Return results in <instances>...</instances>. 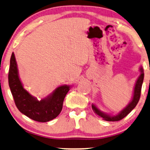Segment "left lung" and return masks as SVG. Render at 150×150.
Listing matches in <instances>:
<instances>
[{"label":"left lung","mask_w":150,"mask_h":150,"mask_svg":"<svg viewBox=\"0 0 150 150\" xmlns=\"http://www.w3.org/2000/svg\"><path fill=\"white\" fill-rule=\"evenodd\" d=\"M140 76L138 77L137 81H136V86H135L134 88V97H133L132 101L129 103V105L127 106L125 109H123L119 114L115 116H110L108 115H106L103 112H101L100 110L96 107L95 105H92V108L93 111L95 112V113L97 115L99 116V117H101L103 120H106V121L109 122H116L119 121L123 119L124 117H125L132 110L134 109L135 107L136 106L137 103L139 101L140 97V93H141V88H142V85H143V79H144V72L143 68H140Z\"/></svg>","instance_id":"1"}]
</instances>
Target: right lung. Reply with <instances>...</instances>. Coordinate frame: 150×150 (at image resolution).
<instances>
[{
    "label": "right lung",
    "instance_id": "add662e5",
    "mask_svg": "<svg viewBox=\"0 0 150 150\" xmlns=\"http://www.w3.org/2000/svg\"><path fill=\"white\" fill-rule=\"evenodd\" d=\"M8 82L14 103L20 112L30 119L40 122L52 120L60 113L64 97L69 86H60L49 97L38 101L24 90L18 75V69L14 53L10 58Z\"/></svg>",
    "mask_w": 150,
    "mask_h": 150
}]
</instances>
